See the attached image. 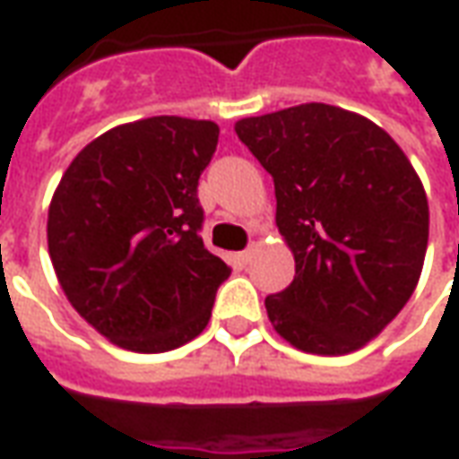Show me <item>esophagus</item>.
<instances>
[{
    "mask_svg": "<svg viewBox=\"0 0 459 459\" xmlns=\"http://www.w3.org/2000/svg\"><path fill=\"white\" fill-rule=\"evenodd\" d=\"M252 252H255V249H252V247H247L245 252H239V262H242V264H249V262H252Z\"/></svg>",
    "mask_w": 459,
    "mask_h": 459,
    "instance_id": "34e87169",
    "label": "esophagus"
}]
</instances>
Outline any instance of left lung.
<instances>
[{
	"label": "left lung",
	"instance_id": "obj_1",
	"mask_svg": "<svg viewBox=\"0 0 459 459\" xmlns=\"http://www.w3.org/2000/svg\"><path fill=\"white\" fill-rule=\"evenodd\" d=\"M276 195L297 274L264 299L284 339L321 356L360 349L398 316L420 279L428 197L376 123L326 103L237 120Z\"/></svg>",
	"mask_w": 459,
	"mask_h": 459
}]
</instances>
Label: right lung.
Listing matches in <instances>:
<instances>
[{
	"label": "right lung",
	"mask_w": 459,
	"mask_h": 459,
	"mask_svg": "<svg viewBox=\"0 0 459 459\" xmlns=\"http://www.w3.org/2000/svg\"><path fill=\"white\" fill-rule=\"evenodd\" d=\"M212 120L126 123L74 158L48 207V255L71 307L120 349L162 353L203 333L230 266L204 249L200 175Z\"/></svg>",
	"instance_id": "1"
}]
</instances>
